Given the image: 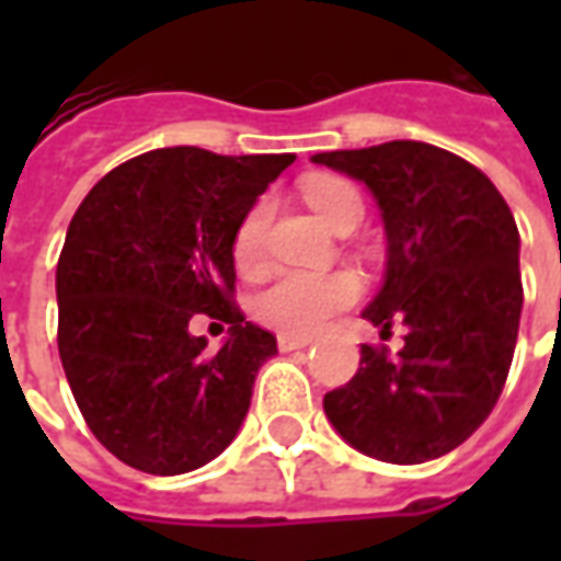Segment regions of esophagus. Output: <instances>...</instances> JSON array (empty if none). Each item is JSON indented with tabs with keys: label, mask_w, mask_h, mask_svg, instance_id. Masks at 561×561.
Wrapping results in <instances>:
<instances>
[{
	"label": "esophagus",
	"mask_w": 561,
	"mask_h": 561,
	"mask_svg": "<svg viewBox=\"0 0 561 561\" xmlns=\"http://www.w3.org/2000/svg\"><path fill=\"white\" fill-rule=\"evenodd\" d=\"M276 342H279L282 352H297V348H306L312 342V336H306V333H279Z\"/></svg>",
	"instance_id": "esophagus-1"
}]
</instances>
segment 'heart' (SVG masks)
<instances>
[{
	"label": "heart",
	"mask_w": 561,
	"mask_h": 561,
	"mask_svg": "<svg viewBox=\"0 0 561 561\" xmlns=\"http://www.w3.org/2000/svg\"><path fill=\"white\" fill-rule=\"evenodd\" d=\"M309 207L328 221L333 231H354L364 219V197L348 180L318 176L304 188ZM273 216V201L257 197L233 231V264L243 276H255L264 267L267 255V225ZM360 294V282L352 273H312V270H279L273 279L255 294V318L282 333H312L328 318L352 306Z\"/></svg>",
	"instance_id": "heart-1"
}]
</instances>
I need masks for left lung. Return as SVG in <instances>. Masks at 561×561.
<instances>
[{
	"label": "left lung",
	"instance_id": "obj_1",
	"mask_svg": "<svg viewBox=\"0 0 561 561\" xmlns=\"http://www.w3.org/2000/svg\"><path fill=\"white\" fill-rule=\"evenodd\" d=\"M369 188L388 237L385 282L364 309L405 345H360V369L324 397L333 430L366 457L417 466L481 426L517 345L523 282L517 221L486 176L447 149L390 140L316 152Z\"/></svg>",
	"mask_w": 561,
	"mask_h": 561
}]
</instances>
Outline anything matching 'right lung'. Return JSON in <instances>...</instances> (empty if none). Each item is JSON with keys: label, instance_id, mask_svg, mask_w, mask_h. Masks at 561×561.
Returning a JSON list of instances; mask_svg holds the SVG:
<instances>
[{"label": "right lung", "instance_id": "add662e5", "mask_svg": "<svg viewBox=\"0 0 561 561\" xmlns=\"http://www.w3.org/2000/svg\"><path fill=\"white\" fill-rule=\"evenodd\" d=\"M294 161L164 147L92 185L56 264L59 357L92 435L147 474L207 466L240 433L276 336L231 304L233 231ZM231 323L213 353L187 321Z\"/></svg>", "mask_w": 561, "mask_h": 561}]
</instances>
